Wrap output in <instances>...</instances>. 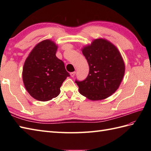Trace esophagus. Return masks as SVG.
<instances>
[{"label":"esophagus","mask_w":151,"mask_h":151,"mask_svg":"<svg viewBox=\"0 0 151 151\" xmlns=\"http://www.w3.org/2000/svg\"><path fill=\"white\" fill-rule=\"evenodd\" d=\"M75 74H76V72H75V71L70 73V76H71V77H74V76H75Z\"/></svg>","instance_id":"esophagus-1"}]
</instances>
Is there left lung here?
Masks as SVG:
<instances>
[{
    "mask_svg": "<svg viewBox=\"0 0 151 151\" xmlns=\"http://www.w3.org/2000/svg\"><path fill=\"white\" fill-rule=\"evenodd\" d=\"M89 70L84 81L76 79L80 93L91 101L110 97L119 86L124 74V63L113 44L103 39L93 41L82 49Z\"/></svg>",
    "mask_w": 151,
    "mask_h": 151,
    "instance_id": "left-lung-1",
    "label": "left lung"
}]
</instances>
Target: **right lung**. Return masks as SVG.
I'll use <instances>...</instances> for the list:
<instances>
[{
    "label": "right lung",
    "instance_id": "obj_1",
    "mask_svg": "<svg viewBox=\"0 0 151 151\" xmlns=\"http://www.w3.org/2000/svg\"><path fill=\"white\" fill-rule=\"evenodd\" d=\"M57 46L47 40L38 43L25 61L22 80L27 91L36 100L47 101L60 94L69 73L62 60L56 56Z\"/></svg>",
    "mask_w": 151,
    "mask_h": 151
}]
</instances>
